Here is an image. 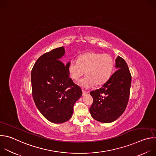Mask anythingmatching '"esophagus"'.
Here are the masks:
<instances>
[{"label": "esophagus", "mask_w": 156, "mask_h": 156, "mask_svg": "<svg viewBox=\"0 0 156 156\" xmlns=\"http://www.w3.org/2000/svg\"><path fill=\"white\" fill-rule=\"evenodd\" d=\"M82 92H83V96H84V95H86L87 94V92L86 91L83 90H82Z\"/></svg>", "instance_id": "34e87169"}]
</instances>
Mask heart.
I'll use <instances>...</instances> for the list:
<instances>
[{
  "label": "heart",
  "instance_id": "heart-1",
  "mask_svg": "<svg viewBox=\"0 0 156 156\" xmlns=\"http://www.w3.org/2000/svg\"><path fill=\"white\" fill-rule=\"evenodd\" d=\"M115 61L108 54L90 52L80 55L78 61H71L68 65L70 78L77 81L84 73L86 75L80 82L84 88L99 86L105 83L112 75Z\"/></svg>",
  "mask_w": 156,
  "mask_h": 156
}]
</instances>
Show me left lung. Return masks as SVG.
<instances>
[{"label":"left lung","instance_id":"obj_1","mask_svg":"<svg viewBox=\"0 0 156 156\" xmlns=\"http://www.w3.org/2000/svg\"><path fill=\"white\" fill-rule=\"evenodd\" d=\"M117 70L99 90L90 92L93 102L90 108L92 117L102 123L116 120L126 107L130 92L131 75L123 58L115 60Z\"/></svg>","mask_w":156,"mask_h":156}]
</instances>
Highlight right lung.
<instances>
[{
	"label": "right lung",
	"instance_id": "obj_1",
	"mask_svg": "<svg viewBox=\"0 0 156 156\" xmlns=\"http://www.w3.org/2000/svg\"><path fill=\"white\" fill-rule=\"evenodd\" d=\"M63 47L42 55L31 71L32 94L41 114L54 123L68 121L73 113V106L82 95L81 88L69 77L68 62L61 58Z\"/></svg>",
	"mask_w": 156,
	"mask_h": 156
}]
</instances>
